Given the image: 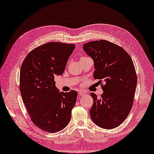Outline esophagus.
<instances>
[{
  "instance_id": "obj_1",
  "label": "esophagus",
  "mask_w": 154,
  "mask_h": 154,
  "mask_svg": "<svg viewBox=\"0 0 154 154\" xmlns=\"http://www.w3.org/2000/svg\"><path fill=\"white\" fill-rule=\"evenodd\" d=\"M79 94L80 96H83L85 94H86V92L82 91V90H80V91H79Z\"/></svg>"
}]
</instances>
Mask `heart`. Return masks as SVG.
Here are the masks:
<instances>
[{
    "mask_svg": "<svg viewBox=\"0 0 154 154\" xmlns=\"http://www.w3.org/2000/svg\"><path fill=\"white\" fill-rule=\"evenodd\" d=\"M82 58H84V57H82Z\"/></svg>",
    "mask_w": 154,
    "mask_h": 154,
    "instance_id": "obj_1",
    "label": "heart"
}]
</instances>
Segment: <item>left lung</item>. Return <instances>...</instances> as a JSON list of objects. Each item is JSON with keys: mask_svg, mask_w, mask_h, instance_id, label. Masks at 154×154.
I'll return each instance as SVG.
<instances>
[{"mask_svg": "<svg viewBox=\"0 0 154 154\" xmlns=\"http://www.w3.org/2000/svg\"><path fill=\"white\" fill-rule=\"evenodd\" d=\"M82 49L94 61V78L105 82L101 98L90 93L94 101L90 118L101 128H115L132 108L137 82L132 59L121 47L106 40L86 43Z\"/></svg>", "mask_w": 154, "mask_h": 154, "instance_id": "obj_1", "label": "left lung"}]
</instances>
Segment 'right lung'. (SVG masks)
I'll use <instances>...</instances> for the list:
<instances>
[{
	"label": "right lung",
	"instance_id": "1",
	"mask_svg": "<svg viewBox=\"0 0 154 154\" xmlns=\"http://www.w3.org/2000/svg\"><path fill=\"white\" fill-rule=\"evenodd\" d=\"M75 47L74 44L47 43L30 52L21 65L23 103L33 123L43 131H59L70 121L77 92H60L54 79L64 73Z\"/></svg>",
	"mask_w": 154,
	"mask_h": 154
}]
</instances>
